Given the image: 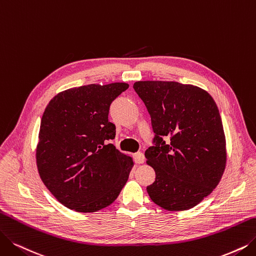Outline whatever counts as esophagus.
<instances>
[{
	"label": "esophagus",
	"instance_id": "34e87169",
	"mask_svg": "<svg viewBox=\"0 0 256 256\" xmlns=\"http://www.w3.org/2000/svg\"><path fill=\"white\" fill-rule=\"evenodd\" d=\"M134 162L136 164H142V162H144V160H145L144 154H142V152H136V154L134 156Z\"/></svg>",
	"mask_w": 256,
	"mask_h": 256
}]
</instances>
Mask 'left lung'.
Wrapping results in <instances>:
<instances>
[{"label":"left lung","mask_w":256,"mask_h":256,"mask_svg":"<svg viewBox=\"0 0 256 256\" xmlns=\"http://www.w3.org/2000/svg\"><path fill=\"white\" fill-rule=\"evenodd\" d=\"M154 132L145 151L156 180L147 187L153 202L169 211L193 208L216 188L226 167V138L218 108L196 86L140 80L134 85Z\"/></svg>","instance_id":"obj_1"}]
</instances>
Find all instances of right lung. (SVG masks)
I'll use <instances>...</instances> for the list:
<instances>
[{
    "mask_svg": "<svg viewBox=\"0 0 256 256\" xmlns=\"http://www.w3.org/2000/svg\"><path fill=\"white\" fill-rule=\"evenodd\" d=\"M126 83L90 84L58 94L40 120L36 165L44 185L65 207L96 212L114 202L134 166L109 140V109Z\"/></svg>",
    "mask_w": 256,
    "mask_h": 256,
    "instance_id": "obj_1",
    "label": "right lung"
}]
</instances>
